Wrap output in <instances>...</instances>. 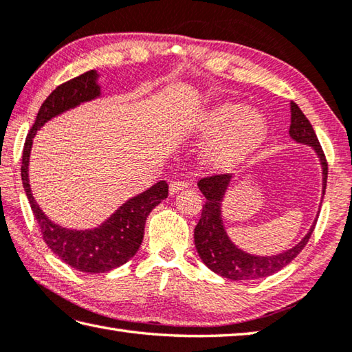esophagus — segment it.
I'll return each instance as SVG.
<instances>
[{
    "mask_svg": "<svg viewBox=\"0 0 352 352\" xmlns=\"http://www.w3.org/2000/svg\"><path fill=\"white\" fill-rule=\"evenodd\" d=\"M188 187V182L185 181H173L170 182V195H176L177 191H181L184 188Z\"/></svg>",
    "mask_w": 352,
    "mask_h": 352,
    "instance_id": "obj_1",
    "label": "esophagus"
}]
</instances>
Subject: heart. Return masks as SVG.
Returning <instances> with one entry per match:
<instances>
[{
	"instance_id": "1",
	"label": "heart",
	"mask_w": 352,
	"mask_h": 352,
	"mask_svg": "<svg viewBox=\"0 0 352 352\" xmlns=\"http://www.w3.org/2000/svg\"><path fill=\"white\" fill-rule=\"evenodd\" d=\"M205 133H217L207 148V159L219 168L233 167L265 141L267 122L256 110L236 102H221L202 118Z\"/></svg>"
}]
</instances>
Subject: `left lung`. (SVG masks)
<instances>
[{
  "label": "left lung",
  "mask_w": 352,
  "mask_h": 352,
  "mask_svg": "<svg viewBox=\"0 0 352 352\" xmlns=\"http://www.w3.org/2000/svg\"><path fill=\"white\" fill-rule=\"evenodd\" d=\"M289 135L297 142L308 144L319 155L323 167V195L327 190V179H328V162L322 150V145L317 139L314 129L308 118L303 115L296 102H291V125ZM231 181L230 173H219L205 176L197 182L199 190L207 197L205 205L202 207L201 219L195 228V245L202 262L207 267L214 271L216 274L227 277L231 280H253L268 277L271 274L280 271L283 267L293 261L297 254L303 250L305 245L308 243L311 234H313L314 227L308 231L300 243H297L285 253L270 257H257L243 253V251L234 247L233 242L230 241L227 233H225L222 217H221V202ZM317 222V221H316Z\"/></svg>",
  "instance_id": "left-lung-1"
}]
</instances>
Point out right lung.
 <instances>
[{"label":"right lung","instance_id":"1","mask_svg":"<svg viewBox=\"0 0 352 352\" xmlns=\"http://www.w3.org/2000/svg\"><path fill=\"white\" fill-rule=\"evenodd\" d=\"M98 73L95 70L70 79L52 91L39 109L35 124L24 142L21 179L30 208L41 228L47 247L63 262L84 273H107L121 267L136 254L144 239L145 221L150 211L168 196V184L161 181L144 193L125 202L101 227L87 231H75L59 227L43 213L32 196L29 185V157L33 136L43 125L63 111L84 101L99 96Z\"/></svg>","mask_w":352,"mask_h":352}]
</instances>
